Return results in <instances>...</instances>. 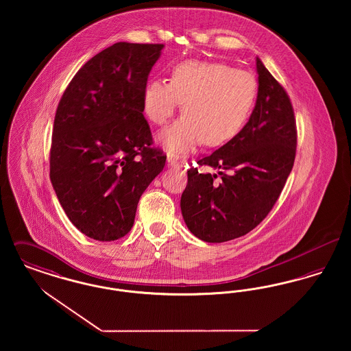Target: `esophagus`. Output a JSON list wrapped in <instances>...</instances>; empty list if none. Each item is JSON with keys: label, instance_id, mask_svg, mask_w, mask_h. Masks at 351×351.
I'll return each instance as SVG.
<instances>
[{"label": "esophagus", "instance_id": "1", "mask_svg": "<svg viewBox=\"0 0 351 351\" xmlns=\"http://www.w3.org/2000/svg\"><path fill=\"white\" fill-rule=\"evenodd\" d=\"M167 162L169 166H176V167H179V166L183 165V160H180L179 156H176V155H173V154H168Z\"/></svg>", "mask_w": 351, "mask_h": 351}]
</instances>
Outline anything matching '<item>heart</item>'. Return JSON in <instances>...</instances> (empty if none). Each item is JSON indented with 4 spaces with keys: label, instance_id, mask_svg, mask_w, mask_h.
I'll use <instances>...</instances> for the list:
<instances>
[{
    "label": "heart",
    "instance_id": "b5f03b06",
    "mask_svg": "<svg viewBox=\"0 0 351 351\" xmlns=\"http://www.w3.org/2000/svg\"><path fill=\"white\" fill-rule=\"evenodd\" d=\"M256 97L250 72L216 62L185 60L171 71L169 82L155 79L145 86L143 112L152 123L165 125L183 101V117L159 134L173 152H189L201 142L219 146L242 129Z\"/></svg>",
    "mask_w": 351,
    "mask_h": 351
}]
</instances>
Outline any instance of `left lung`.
Listing matches in <instances>:
<instances>
[{
	"label": "left lung",
	"mask_w": 351,
	"mask_h": 351,
	"mask_svg": "<svg viewBox=\"0 0 351 351\" xmlns=\"http://www.w3.org/2000/svg\"><path fill=\"white\" fill-rule=\"evenodd\" d=\"M256 71L258 99L249 122L197 162L217 169L218 175L188 169L182 213L191 233L204 242H226L256 228L279 199L295 163L298 129L292 102L259 58Z\"/></svg>",
	"instance_id": "obj_1"
}]
</instances>
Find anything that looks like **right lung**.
Segmentation results:
<instances>
[{
	"mask_svg": "<svg viewBox=\"0 0 351 351\" xmlns=\"http://www.w3.org/2000/svg\"><path fill=\"white\" fill-rule=\"evenodd\" d=\"M162 49L114 43L76 72L59 101L51 183L69 221L96 241L130 232L138 201L166 165L142 114L143 90Z\"/></svg>",
	"mask_w": 351,
	"mask_h": 351,
	"instance_id": "obj_1",
	"label": "right lung"
}]
</instances>
